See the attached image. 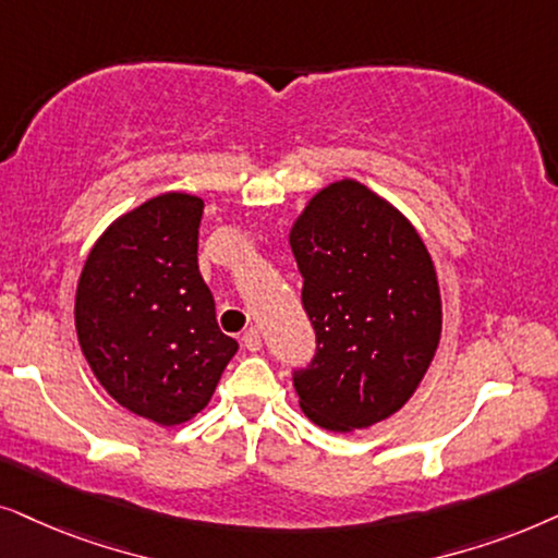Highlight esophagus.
<instances>
[{
  "instance_id": "1",
  "label": "esophagus",
  "mask_w": 558,
  "mask_h": 558,
  "mask_svg": "<svg viewBox=\"0 0 558 558\" xmlns=\"http://www.w3.org/2000/svg\"><path fill=\"white\" fill-rule=\"evenodd\" d=\"M242 344L247 352H259V347H263V337H259V331L255 329V326L242 333Z\"/></svg>"
}]
</instances>
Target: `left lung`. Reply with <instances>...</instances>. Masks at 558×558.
Masks as SVG:
<instances>
[{
	"label": "left lung",
	"instance_id": "left-lung-1",
	"mask_svg": "<svg viewBox=\"0 0 558 558\" xmlns=\"http://www.w3.org/2000/svg\"><path fill=\"white\" fill-rule=\"evenodd\" d=\"M316 356L295 369L301 411L349 434L398 413L441 339L436 267L415 227L352 178L329 183L293 221Z\"/></svg>",
	"mask_w": 558,
	"mask_h": 558
}]
</instances>
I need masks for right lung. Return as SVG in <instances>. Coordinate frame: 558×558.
Segmentation results:
<instances>
[{
  "mask_svg": "<svg viewBox=\"0 0 558 558\" xmlns=\"http://www.w3.org/2000/svg\"><path fill=\"white\" fill-rule=\"evenodd\" d=\"M204 202L170 191L111 221L76 288L81 352L128 411L175 426L204 411L236 341L198 272Z\"/></svg>",
  "mask_w": 558,
  "mask_h": 558,
  "instance_id": "add662e5",
  "label": "right lung"
}]
</instances>
